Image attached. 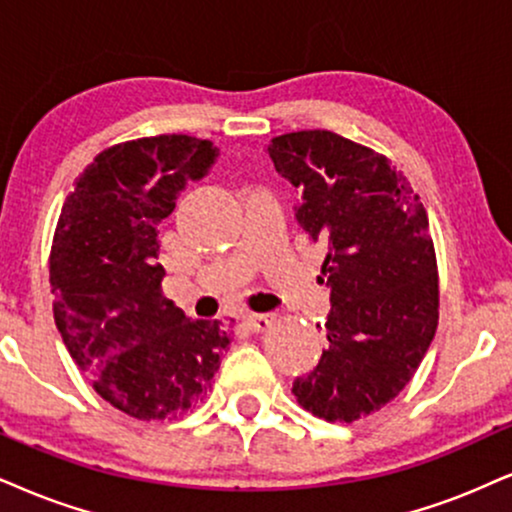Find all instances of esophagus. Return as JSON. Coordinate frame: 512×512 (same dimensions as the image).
I'll use <instances>...</instances> for the list:
<instances>
[{"mask_svg": "<svg viewBox=\"0 0 512 512\" xmlns=\"http://www.w3.org/2000/svg\"><path fill=\"white\" fill-rule=\"evenodd\" d=\"M273 323H275V315H270V313H261V315L251 313V315H244V318H242V325L249 332H266Z\"/></svg>", "mask_w": 512, "mask_h": 512, "instance_id": "34e87169", "label": "esophagus"}]
</instances>
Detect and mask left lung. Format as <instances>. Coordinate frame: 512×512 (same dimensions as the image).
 I'll list each match as a JSON object with an SVG mask.
<instances>
[{"label": "left lung", "instance_id": "left-lung-1", "mask_svg": "<svg viewBox=\"0 0 512 512\" xmlns=\"http://www.w3.org/2000/svg\"><path fill=\"white\" fill-rule=\"evenodd\" d=\"M275 170L299 189L294 218L325 244L327 349L294 380L308 413L353 422L394 399L437 332L439 277L425 206L401 170L330 130L268 144Z\"/></svg>", "mask_w": 512, "mask_h": 512}]
</instances>
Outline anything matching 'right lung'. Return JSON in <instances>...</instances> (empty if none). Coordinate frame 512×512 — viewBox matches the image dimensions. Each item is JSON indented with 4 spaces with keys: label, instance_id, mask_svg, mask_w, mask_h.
I'll list each match as a JSON object with an SVG mask.
<instances>
[{
    "label": "right lung",
    "instance_id": "obj_1",
    "mask_svg": "<svg viewBox=\"0 0 512 512\" xmlns=\"http://www.w3.org/2000/svg\"><path fill=\"white\" fill-rule=\"evenodd\" d=\"M216 161L213 142L189 135L125 142L63 204L49 258L56 327L97 394L130 418H175L204 399L230 344L220 320H192L161 294L159 227Z\"/></svg>",
    "mask_w": 512,
    "mask_h": 512
}]
</instances>
